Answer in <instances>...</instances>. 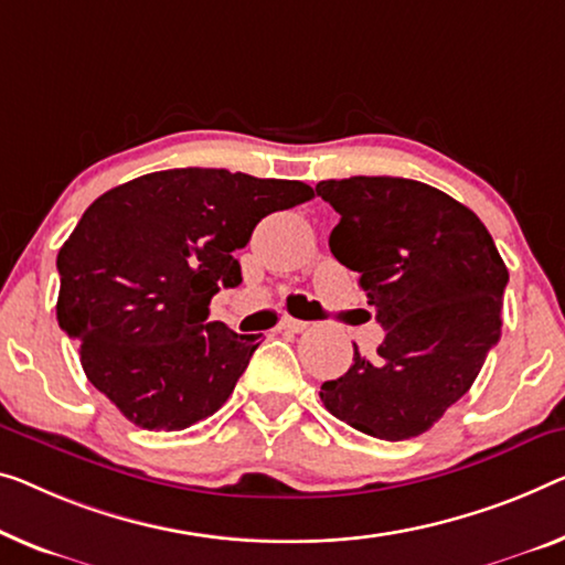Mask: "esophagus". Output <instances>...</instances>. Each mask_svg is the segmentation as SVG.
Listing matches in <instances>:
<instances>
[{"label": "esophagus", "mask_w": 565, "mask_h": 565, "mask_svg": "<svg viewBox=\"0 0 565 565\" xmlns=\"http://www.w3.org/2000/svg\"><path fill=\"white\" fill-rule=\"evenodd\" d=\"M281 330H289V332H305L309 322H305V319H294V317H284L279 322Z\"/></svg>", "instance_id": "1"}]
</instances>
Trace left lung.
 <instances>
[{
	"instance_id": "1",
	"label": "left lung",
	"mask_w": 565,
	"mask_h": 565,
	"mask_svg": "<svg viewBox=\"0 0 565 565\" xmlns=\"http://www.w3.org/2000/svg\"><path fill=\"white\" fill-rule=\"evenodd\" d=\"M340 213L330 250L360 274L385 330L373 358L322 383L334 418L385 441L414 439L465 395L500 340L508 266L484 223L446 192L403 177L324 180Z\"/></svg>"
}]
</instances>
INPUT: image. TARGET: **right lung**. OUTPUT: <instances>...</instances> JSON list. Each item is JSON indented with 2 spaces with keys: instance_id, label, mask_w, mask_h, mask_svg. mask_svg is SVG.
<instances>
[{
  "instance_id": "1",
  "label": "right lung",
  "mask_w": 565,
  "mask_h": 565,
  "mask_svg": "<svg viewBox=\"0 0 565 565\" xmlns=\"http://www.w3.org/2000/svg\"><path fill=\"white\" fill-rule=\"evenodd\" d=\"M311 198L299 180L188 167L119 184L83 213L57 254V324L131 424L182 431L228 401L258 334L207 322L210 299L243 281L233 254L260 217Z\"/></svg>"
}]
</instances>
